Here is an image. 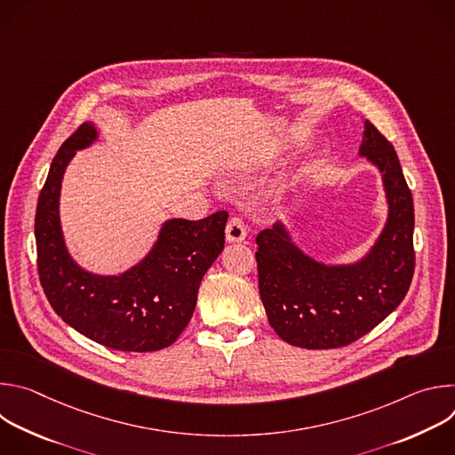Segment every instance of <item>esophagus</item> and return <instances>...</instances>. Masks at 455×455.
Masks as SVG:
<instances>
[{
    "label": "esophagus",
    "instance_id": "obj_1",
    "mask_svg": "<svg viewBox=\"0 0 455 455\" xmlns=\"http://www.w3.org/2000/svg\"><path fill=\"white\" fill-rule=\"evenodd\" d=\"M225 235H227V241H228V243L244 241V237H246V228H244L243 221H241L239 218H230V221L227 223V228H225Z\"/></svg>",
    "mask_w": 455,
    "mask_h": 455
}]
</instances>
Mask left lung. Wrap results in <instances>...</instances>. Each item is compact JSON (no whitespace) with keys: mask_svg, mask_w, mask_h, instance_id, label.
Returning a JSON list of instances; mask_svg holds the SVG:
<instances>
[{"mask_svg":"<svg viewBox=\"0 0 455 455\" xmlns=\"http://www.w3.org/2000/svg\"><path fill=\"white\" fill-rule=\"evenodd\" d=\"M360 156L381 174L388 214L381 234L356 263L326 265L302 251L284 223L259 232V293L270 326L304 349L347 346L391 315L414 274V204L398 155L365 120Z\"/></svg>","mask_w":455,"mask_h":455,"instance_id":"8db88e82","label":"left lung"}]
</instances>
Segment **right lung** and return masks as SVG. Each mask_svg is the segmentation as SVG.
I'll list each match as a JSON object with an SVG mask.
<instances>
[{
  "label": "right lung",
  "instance_id": "obj_1",
  "mask_svg": "<svg viewBox=\"0 0 455 455\" xmlns=\"http://www.w3.org/2000/svg\"><path fill=\"white\" fill-rule=\"evenodd\" d=\"M97 139L95 125L84 122L52 160L36 211L39 281L53 311L90 340L116 351H158L187 328L200 283L223 251L228 214L165 221L149 253L124 274L81 268L64 243L59 196L70 160Z\"/></svg>",
  "mask_w": 455,
  "mask_h": 455
}]
</instances>
